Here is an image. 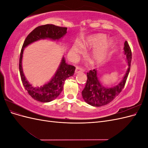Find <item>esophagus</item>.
<instances>
[{
	"instance_id": "esophagus-1",
	"label": "esophagus",
	"mask_w": 148,
	"mask_h": 148,
	"mask_svg": "<svg viewBox=\"0 0 148 148\" xmlns=\"http://www.w3.org/2000/svg\"><path fill=\"white\" fill-rule=\"evenodd\" d=\"M84 71V70L83 68H82V67L78 66L76 67V70H75V73H76L82 72V71Z\"/></svg>"
}]
</instances>
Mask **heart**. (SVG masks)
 <instances>
[{"mask_svg": "<svg viewBox=\"0 0 148 148\" xmlns=\"http://www.w3.org/2000/svg\"><path fill=\"white\" fill-rule=\"evenodd\" d=\"M107 36L105 34H98L96 35L92 36L89 37L86 42H84V46L97 47H99L98 49L93 52L92 55V60L95 63H100L102 61L104 60L107 53L110 50V47L113 44V41L111 39L107 41ZM79 50V47L75 44L72 47V51L77 52Z\"/></svg>", "mask_w": 148, "mask_h": 148, "instance_id": "b5f03b06", "label": "heart"}]
</instances>
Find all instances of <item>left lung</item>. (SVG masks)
I'll return each instance as SVG.
<instances>
[{
  "label": "left lung",
  "mask_w": 148,
  "mask_h": 148,
  "mask_svg": "<svg viewBox=\"0 0 148 148\" xmlns=\"http://www.w3.org/2000/svg\"><path fill=\"white\" fill-rule=\"evenodd\" d=\"M124 46V52L128 60V69L123 79L117 86L108 88L102 85L97 77V72L95 69L87 73L86 83L82 94L83 99L88 104L95 107L107 105L112 101L122 91L130 70L132 59L131 49L127 41L125 42Z\"/></svg>",
  "instance_id": "8db88e82"
}]
</instances>
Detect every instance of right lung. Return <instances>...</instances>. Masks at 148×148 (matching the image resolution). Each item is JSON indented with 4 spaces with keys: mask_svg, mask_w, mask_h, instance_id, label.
Listing matches in <instances>:
<instances>
[{
    "mask_svg": "<svg viewBox=\"0 0 148 148\" xmlns=\"http://www.w3.org/2000/svg\"><path fill=\"white\" fill-rule=\"evenodd\" d=\"M67 28L60 27L53 25L39 26L27 36L22 46L19 60V70L22 83L29 95L36 101L48 102L55 99L63 89L64 82L67 78L73 75L75 67L67 64L64 58L62 59L57 72L52 79L41 87H34L26 79L21 66L22 57L24 48L29 44L41 39L59 40L66 33Z\"/></svg>",
    "mask_w": 148,
    "mask_h": 148,
    "instance_id": "1",
    "label": "right lung"
}]
</instances>
